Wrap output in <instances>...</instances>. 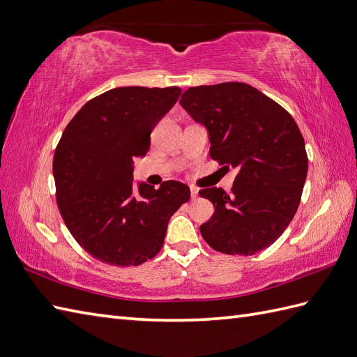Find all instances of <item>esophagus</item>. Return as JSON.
Wrapping results in <instances>:
<instances>
[{
	"label": "esophagus",
	"instance_id": "obj_1",
	"mask_svg": "<svg viewBox=\"0 0 357 357\" xmlns=\"http://www.w3.org/2000/svg\"><path fill=\"white\" fill-rule=\"evenodd\" d=\"M190 196H192V201H195V199H197L199 192H197L196 187H190Z\"/></svg>",
	"mask_w": 357,
	"mask_h": 357
}]
</instances>
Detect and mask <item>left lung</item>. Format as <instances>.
Here are the masks:
<instances>
[{"instance_id": "1", "label": "left lung", "mask_w": 357, "mask_h": 357, "mask_svg": "<svg viewBox=\"0 0 357 357\" xmlns=\"http://www.w3.org/2000/svg\"><path fill=\"white\" fill-rule=\"evenodd\" d=\"M181 106L204 124L210 156L238 170L231 195L199 192L214 205L201 234L213 250L252 255L284 233L301 201L307 153L304 138L283 106L242 82L188 88Z\"/></svg>"}]
</instances>
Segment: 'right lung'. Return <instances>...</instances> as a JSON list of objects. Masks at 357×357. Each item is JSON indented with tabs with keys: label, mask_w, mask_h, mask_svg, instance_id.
<instances>
[{
	"label": "right lung",
	"mask_w": 357,
	"mask_h": 357,
	"mask_svg": "<svg viewBox=\"0 0 357 357\" xmlns=\"http://www.w3.org/2000/svg\"><path fill=\"white\" fill-rule=\"evenodd\" d=\"M181 88L121 86L91 98L74 115L53 158L56 201L76 242L98 261L138 266L160 252L169 219L190 188L165 181L132 185L134 158L151 147V132Z\"/></svg>",
	"instance_id": "1"
}]
</instances>
